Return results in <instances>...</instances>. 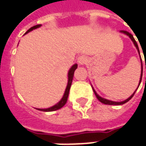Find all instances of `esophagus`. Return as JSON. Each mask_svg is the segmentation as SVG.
Segmentation results:
<instances>
[{
  "instance_id": "obj_1",
  "label": "esophagus",
  "mask_w": 146,
  "mask_h": 146,
  "mask_svg": "<svg viewBox=\"0 0 146 146\" xmlns=\"http://www.w3.org/2000/svg\"><path fill=\"white\" fill-rule=\"evenodd\" d=\"M88 61V57L86 56H80L78 58V62L79 64H86V62Z\"/></svg>"
}]
</instances>
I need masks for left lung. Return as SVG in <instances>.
Instances as JSON below:
<instances>
[{
  "label": "left lung",
  "instance_id": "8db88e82",
  "mask_svg": "<svg viewBox=\"0 0 146 146\" xmlns=\"http://www.w3.org/2000/svg\"><path fill=\"white\" fill-rule=\"evenodd\" d=\"M120 32L121 33H123V34H125V35H127L129 38H131V40L133 41V43H134V45H135V47L137 48V51H138V53L139 55H140V51H139V48H138V45H137V42H136V40H135V38H133V35L132 34H130L129 32H128V31H120ZM140 57H141V55H140ZM142 72H143V68H142V60H141V78H140V83H141V78H142ZM139 83V84H140ZM140 86V85H139ZM138 86V87H139ZM93 88V87H92ZM93 90H94V94H95V96H96V98H98V100L101 102V103H104V104H107V105H122V104H124V103H126L127 102H128L131 98H133V95H134V94H135V92H136V90H135V92L129 97L128 98H127L126 100H124V101H122V102H113V101H111V100H108V99H106V98H102V97H100L99 95H98V94L96 93V91L94 90L93 88Z\"/></svg>",
  "mask_w": 146,
  "mask_h": 146
}]
</instances>
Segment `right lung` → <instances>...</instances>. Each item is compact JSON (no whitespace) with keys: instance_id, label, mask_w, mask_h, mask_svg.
I'll list each match as a JSON object with an SVG mask.
<instances>
[{"instance_id":"add662e5","label":"right lung","mask_w":146,"mask_h":146,"mask_svg":"<svg viewBox=\"0 0 146 146\" xmlns=\"http://www.w3.org/2000/svg\"><path fill=\"white\" fill-rule=\"evenodd\" d=\"M41 27V25H36V26H34L32 27H31L26 32V34H27L28 32L31 31L33 30L36 29V28H38ZM78 68V64H73V66L71 67V68L69 69L68 73V84H67V86H66V89H65V91H64V94L63 97L61 98V100L58 103H56V105H54L52 107L49 108H46V109H38L39 111H56V110H59L61 108H63L64 106L65 105V103L68 100V94H69V90H70V87H71V85H72V82H73V74H74V71L76 70V68Z\"/></svg>"}]
</instances>
